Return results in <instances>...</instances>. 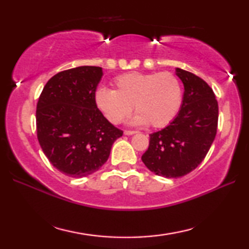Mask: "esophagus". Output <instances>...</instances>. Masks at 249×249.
Returning a JSON list of instances; mask_svg holds the SVG:
<instances>
[{"label": "esophagus", "instance_id": "obj_1", "mask_svg": "<svg viewBox=\"0 0 249 249\" xmlns=\"http://www.w3.org/2000/svg\"><path fill=\"white\" fill-rule=\"evenodd\" d=\"M136 133H137L136 130H125V132H124V134L127 135V136H129V135H134V134H136Z\"/></svg>", "mask_w": 249, "mask_h": 249}]
</instances>
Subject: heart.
<instances>
[{
    "label": "heart",
    "instance_id": "obj_1",
    "mask_svg": "<svg viewBox=\"0 0 249 249\" xmlns=\"http://www.w3.org/2000/svg\"><path fill=\"white\" fill-rule=\"evenodd\" d=\"M114 91L99 88L94 100L108 122L119 124L134 107L137 114L130 123L163 127L178 114L182 102V88L170 72H128L113 81Z\"/></svg>",
    "mask_w": 249,
    "mask_h": 249
}]
</instances>
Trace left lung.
<instances>
[{
    "label": "left lung",
    "mask_w": 249,
    "mask_h": 249,
    "mask_svg": "<svg viewBox=\"0 0 249 249\" xmlns=\"http://www.w3.org/2000/svg\"><path fill=\"white\" fill-rule=\"evenodd\" d=\"M184 91L180 111L169 125L149 135L142 162L155 175L179 178L195 170L205 158L216 135L218 104L204 80L176 68Z\"/></svg>",
    "instance_id": "left-lung-1"
}]
</instances>
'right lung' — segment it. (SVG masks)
I'll return each instance as SVG.
<instances>
[{"label":"right lung","mask_w":249,"mask_h":249,"mask_svg":"<svg viewBox=\"0 0 249 249\" xmlns=\"http://www.w3.org/2000/svg\"><path fill=\"white\" fill-rule=\"evenodd\" d=\"M101 67L82 66L54 74L46 83L36 109L37 138L50 163L66 176L82 178L108 159L123 132L95 104Z\"/></svg>","instance_id":"1"}]
</instances>
